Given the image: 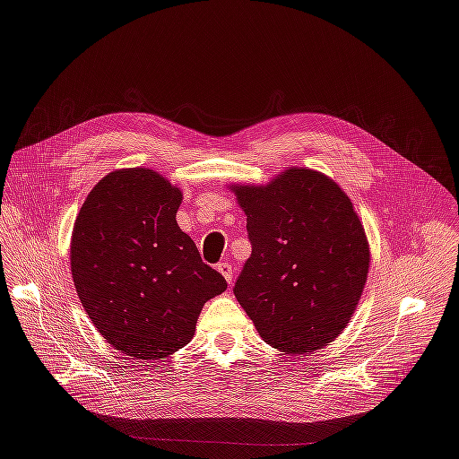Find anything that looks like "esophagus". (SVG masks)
Listing matches in <instances>:
<instances>
[{
    "mask_svg": "<svg viewBox=\"0 0 459 459\" xmlns=\"http://www.w3.org/2000/svg\"><path fill=\"white\" fill-rule=\"evenodd\" d=\"M217 270H219V273H221L225 279H227V283L230 285L232 283V266L229 264V263H219L217 264Z\"/></svg>",
    "mask_w": 459,
    "mask_h": 459,
    "instance_id": "obj_1",
    "label": "esophagus"
}]
</instances>
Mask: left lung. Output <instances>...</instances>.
<instances>
[{"label":"left lung","instance_id":"8db88e82","mask_svg":"<svg viewBox=\"0 0 459 459\" xmlns=\"http://www.w3.org/2000/svg\"><path fill=\"white\" fill-rule=\"evenodd\" d=\"M251 256L234 296L273 349L307 354L333 342L360 300L369 244L345 191L323 172L287 169L266 186H232Z\"/></svg>","mask_w":459,"mask_h":459}]
</instances>
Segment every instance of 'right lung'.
<instances>
[{
    "mask_svg": "<svg viewBox=\"0 0 459 459\" xmlns=\"http://www.w3.org/2000/svg\"><path fill=\"white\" fill-rule=\"evenodd\" d=\"M182 191L150 169L107 174L76 215L71 272L93 326L117 351L157 360L186 347L225 277L178 227Z\"/></svg>",
    "mask_w": 459,
    "mask_h": 459,
    "instance_id": "1",
    "label": "right lung"
}]
</instances>
